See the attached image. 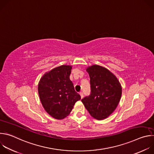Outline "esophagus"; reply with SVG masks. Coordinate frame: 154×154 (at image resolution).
Instances as JSON below:
<instances>
[{"instance_id":"1","label":"esophagus","mask_w":154,"mask_h":154,"mask_svg":"<svg viewBox=\"0 0 154 154\" xmlns=\"http://www.w3.org/2000/svg\"><path fill=\"white\" fill-rule=\"evenodd\" d=\"M79 94L80 95L81 98L82 99V98H83V93H82V92H80V93H79Z\"/></svg>"}]
</instances>
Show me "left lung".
I'll return each instance as SVG.
<instances>
[{
  "mask_svg": "<svg viewBox=\"0 0 154 154\" xmlns=\"http://www.w3.org/2000/svg\"><path fill=\"white\" fill-rule=\"evenodd\" d=\"M86 71L90 77L91 94L82 102L91 116L104 119L118 105L122 95L121 85L112 72L100 66L93 65Z\"/></svg>",
  "mask_w": 154,
  "mask_h": 154,
  "instance_id": "1",
  "label": "left lung"
}]
</instances>
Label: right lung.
<instances>
[{
    "label": "right lung",
    "instance_id": "add662e5",
    "mask_svg": "<svg viewBox=\"0 0 154 154\" xmlns=\"http://www.w3.org/2000/svg\"><path fill=\"white\" fill-rule=\"evenodd\" d=\"M72 66L62 65L46 72L38 83V94L46 112L57 119L68 116L81 99L69 79Z\"/></svg>",
    "mask_w": 154,
    "mask_h": 154
}]
</instances>
